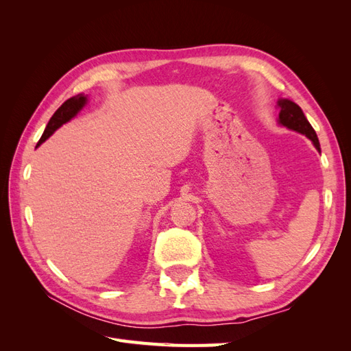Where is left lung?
<instances>
[{
    "mask_svg": "<svg viewBox=\"0 0 351 351\" xmlns=\"http://www.w3.org/2000/svg\"><path fill=\"white\" fill-rule=\"evenodd\" d=\"M277 104L280 108L278 124L287 127V129L300 133V134H304L307 139L312 141L316 149L321 152V145H319V141H317L316 132L313 130L311 123L307 121V119L304 117L299 105L290 99H282V98H280Z\"/></svg>",
    "mask_w": 351,
    "mask_h": 351,
    "instance_id": "obj_1",
    "label": "left lung"
}]
</instances>
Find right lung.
Listing matches in <instances>:
<instances>
[{
    "instance_id": "1",
    "label": "right lung",
    "mask_w": 351,
    "mask_h": 351,
    "mask_svg": "<svg viewBox=\"0 0 351 351\" xmlns=\"http://www.w3.org/2000/svg\"><path fill=\"white\" fill-rule=\"evenodd\" d=\"M86 104H88V95H84V93H79V95H76V97H73L62 104L61 107L54 112V115L51 117V120L48 121L45 130H44V134H42L36 147L44 143L52 133H54L57 129H60L62 124H66L71 119H74V117H76L82 111V108Z\"/></svg>"
}]
</instances>
